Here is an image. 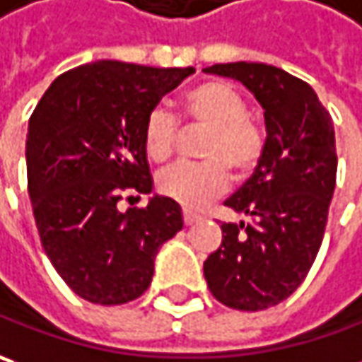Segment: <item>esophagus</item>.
Listing matches in <instances>:
<instances>
[{
    "mask_svg": "<svg viewBox=\"0 0 362 362\" xmlns=\"http://www.w3.org/2000/svg\"><path fill=\"white\" fill-rule=\"evenodd\" d=\"M198 218V214H194V212H190V211H182V221H184V225L186 227H190V225H194L197 223Z\"/></svg>",
    "mask_w": 362,
    "mask_h": 362,
    "instance_id": "34e87169",
    "label": "esophagus"
}]
</instances>
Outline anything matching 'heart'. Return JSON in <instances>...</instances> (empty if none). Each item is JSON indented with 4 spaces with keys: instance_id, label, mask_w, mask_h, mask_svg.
I'll list each match as a JSON object with an SVG mask.
<instances>
[{
    "instance_id": "heart-1",
    "label": "heart",
    "mask_w": 362,
    "mask_h": 362,
    "mask_svg": "<svg viewBox=\"0 0 362 362\" xmlns=\"http://www.w3.org/2000/svg\"><path fill=\"white\" fill-rule=\"evenodd\" d=\"M180 119L206 127L198 153L202 162H180L158 176V192L186 209H200L225 192L230 180L251 174L267 148V134L259 121L247 115L245 97L225 81H204L188 88L180 99ZM178 119L164 107L151 109L144 123V150L156 164L172 158L178 141Z\"/></svg>"
}]
</instances>
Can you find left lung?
<instances>
[{
	"mask_svg": "<svg viewBox=\"0 0 362 362\" xmlns=\"http://www.w3.org/2000/svg\"><path fill=\"white\" fill-rule=\"evenodd\" d=\"M204 72L241 81L265 111L263 160L225 200L249 223H223L221 247L204 261L221 304L257 312L290 298L318 255L337 186L334 125L314 88L277 66L228 62Z\"/></svg>",
	"mask_w": 362,
	"mask_h": 362,
	"instance_id": "left-lung-1",
	"label": "left lung"
}]
</instances>
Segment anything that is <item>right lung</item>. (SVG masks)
I'll list each match as a JSON object with an SVG mask.
<instances>
[{"instance_id":"right-lung-1","label":"right lung","mask_w":362,"mask_h":362,"mask_svg":"<svg viewBox=\"0 0 362 362\" xmlns=\"http://www.w3.org/2000/svg\"><path fill=\"white\" fill-rule=\"evenodd\" d=\"M194 72L99 60L60 74L36 105L25 139L28 192L42 247L76 296L127 304L150 288L158 249L182 228L180 206L150 194L144 123Z\"/></svg>"}]
</instances>
